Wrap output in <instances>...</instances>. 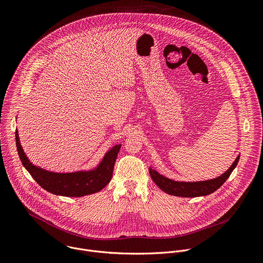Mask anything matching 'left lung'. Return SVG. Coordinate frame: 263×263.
Wrapping results in <instances>:
<instances>
[{
    "mask_svg": "<svg viewBox=\"0 0 263 263\" xmlns=\"http://www.w3.org/2000/svg\"><path fill=\"white\" fill-rule=\"evenodd\" d=\"M239 160V155L232 163V165L224 172L222 175L215 179L206 180V181H198V182H179L171 180L162 175H160L157 171H155L152 166L148 168L151 178L155 182V184L164 193L176 196V197H184V198H195L201 196H207L214 193L216 190L226 182L229 178L233 170L236 167Z\"/></svg>",
    "mask_w": 263,
    "mask_h": 263,
    "instance_id": "obj_1",
    "label": "left lung"
}]
</instances>
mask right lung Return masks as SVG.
<instances>
[{"label":"right lung","instance_id":"obj_1","mask_svg":"<svg viewBox=\"0 0 263 263\" xmlns=\"http://www.w3.org/2000/svg\"><path fill=\"white\" fill-rule=\"evenodd\" d=\"M16 148L20 159L32 178L47 192L63 197H83L100 192L110 182L115 163L122 144H117L105 154L100 164L91 171L74 173H54L35 166L30 162L15 132Z\"/></svg>","mask_w":263,"mask_h":263}]
</instances>
